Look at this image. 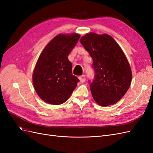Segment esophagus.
<instances>
[{
	"label": "esophagus",
	"instance_id": "esophagus-1",
	"mask_svg": "<svg viewBox=\"0 0 153 153\" xmlns=\"http://www.w3.org/2000/svg\"><path fill=\"white\" fill-rule=\"evenodd\" d=\"M79 80H80V82H82V83L84 82L85 81V75H82V76H79Z\"/></svg>",
	"mask_w": 153,
	"mask_h": 153
}]
</instances>
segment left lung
Masks as SVG:
<instances>
[{
	"mask_svg": "<svg viewBox=\"0 0 153 153\" xmlns=\"http://www.w3.org/2000/svg\"><path fill=\"white\" fill-rule=\"evenodd\" d=\"M80 43L93 61L94 80L90 84L99 105H112L121 100L131 85L132 73L123 51L112 36L94 32L82 36Z\"/></svg>",
	"mask_w": 153,
	"mask_h": 153,
	"instance_id": "8db88e82",
	"label": "left lung"
}]
</instances>
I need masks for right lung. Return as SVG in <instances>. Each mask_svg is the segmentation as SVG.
<instances>
[{
  "mask_svg": "<svg viewBox=\"0 0 153 153\" xmlns=\"http://www.w3.org/2000/svg\"><path fill=\"white\" fill-rule=\"evenodd\" d=\"M80 35L60 34L46 46L38 58L32 75L36 93L45 102L61 105L69 99L78 78L73 75L68 55Z\"/></svg>",
  "mask_w": 153,
  "mask_h": 153,
  "instance_id": "obj_1",
  "label": "right lung"
}]
</instances>
